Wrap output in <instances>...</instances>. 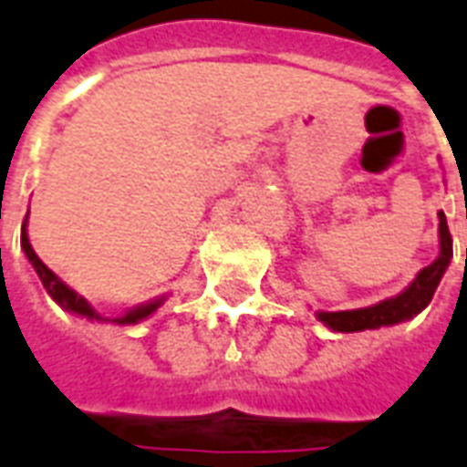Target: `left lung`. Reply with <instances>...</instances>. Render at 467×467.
I'll list each match as a JSON object with an SVG mask.
<instances>
[{
    "instance_id": "1",
    "label": "left lung",
    "mask_w": 467,
    "mask_h": 467,
    "mask_svg": "<svg viewBox=\"0 0 467 467\" xmlns=\"http://www.w3.org/2000/svg\"><path fill=\"white\" fill-rule=\"evenodd\" d=\"M439 238H441V253L439 258L433 260L431 265H426L417 275V280L392 299H385L380 305L365 306V309H350V312H319V321H324L328 328L341 331V334H353V331H365V328H380L392 327L400 321H407L417 317L429 302H431L433 292L439 287L441 277L446 273L448 263L453 258V241H451V231H448L446 214L439 212ZM467 255V251H465Z\"/></svg>"
}]
</instances>
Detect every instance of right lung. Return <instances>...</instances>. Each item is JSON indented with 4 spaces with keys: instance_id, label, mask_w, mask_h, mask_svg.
<instances>
[{
    "instance_id": "obj_1",
    "label": "right lung",
    "mask_w": 467,
    "mask_h": 467,
    "mask_svg": "<svg viewBox=\"0 0 467 467\" xmlns=\"http://www.w3.org/2000/svg\"><path fill=\"white\" fill-rule=\"evenodd\" d=\"M21 248H24V253H26V258L31 260V265L36 267V273H38V277H41L43 287H46V292H48L50 297L56 299L57 305L65 306L67 312H75L79 314V317H87V319H102L99 314L92 309V306L87 305V299H82L78 295V292H72L67 285L63 283V280H57V275L50 270L46 263H43L38 255H36V251L31 248V244H28V236H26V219H24V226H21ZM162 299H158V302H153V305H146V306H139V309H131V312L126 314V317H121V319H114L117 324H136V321L146 319V317H150V314L161 306Z\"/></svg>"
}]
</instances>
